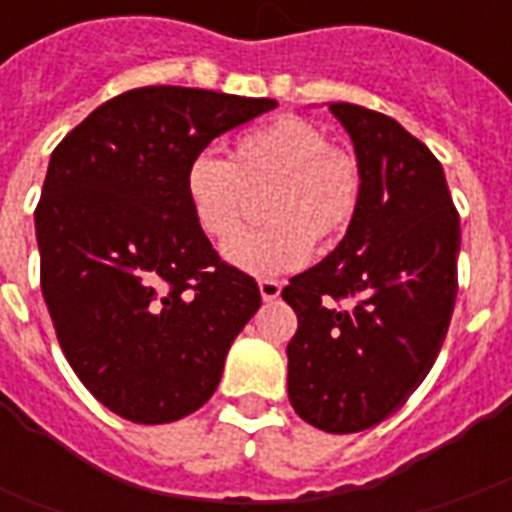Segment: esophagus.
Listing matches in <instances>:
<instances>
[{
    "instance_id": "esophagus-1",
    "label": "esophagus",
    "mask_w": 512,
    "mask_h": 512,
    "mask_svg": "<svg viewBox=\"0 0 512 512\" xmlns=\"http://www.w3.org/2000/svg\"><path fill=\"white\" fill-rule=\"evenodd\" d=\"M279 293H282V282H277V279H263L260 282V296H263V301L279 299Z\"/></svg>"
}]
</instances>
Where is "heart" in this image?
<instances>
[{
  "label": "heart",
  "instance_id": "heart-1",
  "mask_svg": "<svg viewBox=\"0 0 512 512\" xmlns=\"http://www.w3.org/2000/svg\"><path fill=\"white\" fill-rule=\"evenodd\" d=\"M194 222L213 241L238 233L249 194H263L266 227L233 238L224 257L255 277L299 268L315 244H332L351 227L362 200V169L321 128L279 117L230 145V156L200 153L183 175Z\"/></svg>",
  "mask_w": 512,
  "mask_h": 512
}]
</instances>
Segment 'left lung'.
Returning a JSON list of instances; mask_svg holds the SVG:
<instances>
[{
	"instance_id": "obj_1",
	"label": "left lung",
	"mask_w": 512,
	"mask_h": 512,
	"mask_svg": "<svg viewBox=\"0 0 512 512\" xmlns=\"http://www.w3.org/2000/svg\"><path fill=\"white\" fill-rule=\"evenodd\" d=\"M329 112L354 142L362 200L332 255L282 290L299 318L288 397L315 428L356 433L403 406L439 356L458 296L461 222L439 158L417 136L365 106Z\"/></svg>"
}]
</instances>
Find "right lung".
Listing matches in <instances>:
<instances>
[{
	"label": "right lung",
	"mask_w": 512,
	"mask_h": 512,
	"mask_svg": "<svg viewBox=\"0 0 512 512\" xmlns=\"http://www.w3.org/2000/svg\"><path fill=\"white\" fill-rule=\"evenodd\" d=\"M274 106L139 87L51 153L35 208L40 288L73 373L117 417L161 425L208 403L260 307L255 279L194 222L183 175L216 136Z\"/></svg>",
	"instance_id": "right-lung-1"
}]
</instances>
